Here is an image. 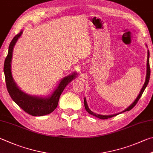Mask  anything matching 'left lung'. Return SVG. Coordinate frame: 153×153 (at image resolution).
Listing matches in <instances>:
<instances>
[{
	"instance_id": "obj_1",
	"label": "left lung",
	"mask_w": 153,
	"mask_h": 153,
	"mask_svg": "<svg viewBox=\"0 0 153 153\" xmlns=\"http://www.w3.org/2000/svg\"><path fill=\"white\" fill-rule=\"evenodd\" d=\"M146 68H147V69H146V80H145V82H144V85L143 86L142 89H141V90L140 91V94H138V97L137 98V99L135 100L134 102H133V103L131 105H130L128 108H127L126 110H124L123 112H126V111H129V110H130L131 109H132V108L135 106V105L137 104L138 101L139 100L140 98L141 97V96H142V94L144 92V90H145V88H146L147 85H148V84H149V79H150V75H151V69H150V65H149V50H148V56H147V65H146ZM84 106H85V108L86 111H87V112L89 114H91V115H94V116H96V117L98 118L103 119V120H104V119H108V118H112L113 116L118 115V114H113V115H100V114H98L94 113L93 112H91V111L90 109H89V108L88 106V104H87V102H86V100H85V98H84Z\"/></svg>"
}]
</instances>
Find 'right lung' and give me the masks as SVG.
Masks as SVG:
<instances>
[{"label":"right lung","instance_id":"right-lung-1","mask_svg":"<svg viewBox=\"0 0 153 153\" xmlns=\"http://www.w3.org/2000/svg\"><path fill=\"white\" fill-rule=\"evenodd\" d=\"M21 34L22 31L15 35L11 41L9 47L8 55L4 60V73L8 92L13 100L29 114L34 116L49 114L57 108L61 94L66 85L75 79L77 74L74 73L70 76L64 77L61 81L54 92L48 98L32 96L22 91L15 84L11 74V59L13 48Z\"/></svg>","mask_w":153,"mask_h":153}]
</instances>
